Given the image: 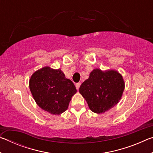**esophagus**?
I'll return each instance as SVG.
<instances>
[{"mask_svg": "<svg viewBox=\"0 0 153 153\" xmlns=\"http://www.w3.org/2000/svg\"><path fill=\"white\" fill-rule=\"evenodd\" d=\"M80 86H81V83H80V82H78V83H77V84H76V89H77V90H79V87H80Z\"/></svg>", "mask_w": 153, "mask_h": 153, "instance_id": "1", "label": "esophagus"}]
</instances>
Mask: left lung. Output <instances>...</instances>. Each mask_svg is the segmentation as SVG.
<instances>
[{"label": "left lung", "instance_id": "obj_1", "mask_svg": "<svg viewBox=\"0 0 153 153\" xmlns=\"http://www.w3.org/2000/svg\"><path fill=\"white\" fill-rule=\"evenodd\" d=\"M122 76L117 71L94 69L89 78L80 86L79 91L86 99L90 110L102 113L120 101L124 90Z\"/></svg>", "mask_w": 153, "mask_h": 153}]
</instances>
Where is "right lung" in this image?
<instances>
[{
	"label": "right lung",
	"instance_id": "right-lung-1",
	"mask_svg": "<svg viewBox=\"0 0 153 153\" xmlns=\"http://www.w3.org/2000/svg\"><path fill=\"white\" fill-rule=\"evenodd\" d=\"M30 89L36 102L43 110L53 115L65 111L77 92L74 83L65 78L61 69L45 67L33 74Z\"/></svg>",
	"mask_w": 153,
	"mask_h": 153
}]
</instances>
